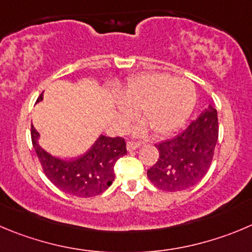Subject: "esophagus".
I'll return each instance as SVG.
<instances>
[{
    "label": "esophagus",
    "instance_id": "esophagus-1",
    "mask_svg": "<svg viewBox=\"0 0 252 252\" xmlns=\"http://www.w3.org/2000/svg\"><path fill=\"white\" fill-rule=\"evenodd\" d=\"M141 146V142H136V141H128L127 142V151H133Z\"/></svg>",
    "mask_w": 252,
    "mask_h": 252
}]
</instances>
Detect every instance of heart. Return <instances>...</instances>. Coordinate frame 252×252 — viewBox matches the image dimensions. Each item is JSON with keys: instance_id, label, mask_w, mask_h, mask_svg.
Instances as JSON below:
<instances>
[{"instance_id": "1", "label": "heart", "mask_w": 252, "mask_h": 252, "mask_svg": "<svg viewBox=\"0 0 252 252\" xmlns=\"http://www.w3.org/2000/svg\"><path fill=\"white\" fill-rule=\"evenodd\" d=\"M117 96L122 102L117 107L122 122L130 120V110L138 108V119L153 133L167 135L181 127L191 114L196 93L189 80L153 73L132 78L119 89ZM144 125H140L137 131H145Z\"/></svg>"}]
</instances>
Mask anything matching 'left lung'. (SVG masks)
<instances>
[{"instance_id":"1","label":"left lung","mask_w":252,"mask_h":252,"mask_svg":"<svg viewBox=\"0 0 252 252\" xmlns=\"http://www.w3.org/2000/svg\"><path fill=\"white\" fill-rule=\"evenodd\" d=\"M218 135L217 110L209 106L181 135L156 145L159 156L147 171L148 179L166 191L195 186L210 168Z\"/></svg>"}]
</instances>
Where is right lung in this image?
Here are the masks:
<instances>
[{
	"instance_id": "obj_1",
	"label": "right lung",
	"mask_w": 252,
	"mask_h": 252,
	"mask_svg": "<svg viewBox=\"0 0 252 252\" xmlns=\"http://www.w3.org/2000/svg\"><path fill=\"white\" fill-rule=\"evenodd\" d=\"M40 100H43V94L37 101ZM31 137L47 178L62 191L79 198H90L106 190L115 179V163L127 153L124 138L101 135L81 157L70 160L59 159L38 145L39 133L33 126Z\"/></svg>"
}]
</instances>
